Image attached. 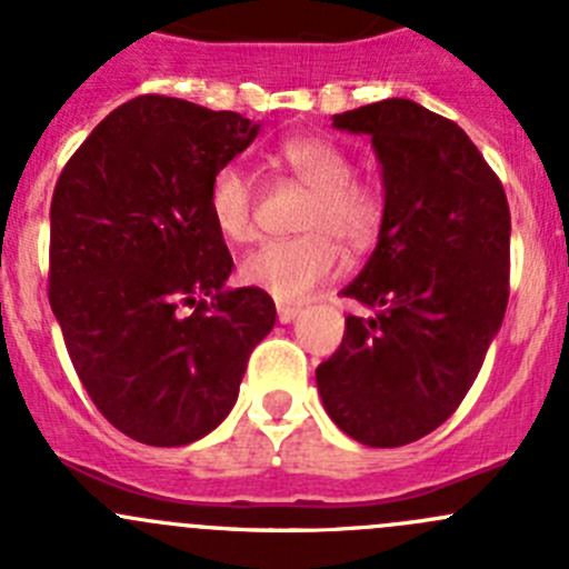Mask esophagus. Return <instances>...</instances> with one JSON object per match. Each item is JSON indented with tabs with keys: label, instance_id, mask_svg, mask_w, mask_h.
Returning a JSON list of instances; mask_svg holds the SVG:
<instances>
[{
	"label": "esophagus",
	"instance_id": "esophagus-1",
	"mask_svg": "<svg viewBox=\"0 0 569 569\" xmlns=\"http://www.w3.org/2000/svg\"><path fill=\"white\" fill-rule=\"evenodd\" d=\"M297 317H300V308L295 306H278V321L280 325H291Z\"/></svg>",
	"mask_w": 569,
	"mask_h": 569
}]
</instances>
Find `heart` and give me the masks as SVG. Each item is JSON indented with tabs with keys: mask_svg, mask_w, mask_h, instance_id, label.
I'll return each mask as SVG.
<instances>
[{
	"mask_svg": "<svg viewBox=\"0 0 569 569\" xmlns=\"http://www.w3.org/2000/svg\"><path fill=\"white\" fill-rule=\"evenodd\" d=\"M280 162L313 198L308 200L302 237L263 242L239 263V278L280 302H302L319 283L341 269V248L363 250L382 226V194L371 183L352 178L347 151L325 137H291L280 146ZM209 217L231 242H248L256 233V189L248 170L228 162L209 183Z\"/></svg>",
	"mask_w": 569,
	"mask_h": 569,
	"instance_id": "1",
	"label": "heart"
}]
</instances>
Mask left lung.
<instances>
[{
    "label": "left lung",
    "mask_w": 569,
    "mask_h": 569,
    "mask_svg": "<svg viewBox=\"0 0 569 569\" xmlns=\"http://www.w3.org/2000/svg\"><path fill=\"white\" fill-rule=\"evenodd\" d=\"M371 137L386 192L377 248L341 289L371 317H347L317 369L341 432L375 449L438 429L473 386L509 300V203L455 120L410 99L332 114Z\"/></svg>",
    "instance_id": "obj_1"
}]
</instances>
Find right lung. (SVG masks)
Instances as JSON below:
<instances>
[{
  "instance_id": "add662e5",
  "label": "right lung",
  "mask_w": 569,
  "mask_h": 569,
  "mask_svg": "<svg viewBox=\"0 0 569 569\" xmlns=\"http://www.w3.org/2000/svg\"><path fill=\"white\" fill-rule=\"evenodd\" d=\"M261 123L168 96L109 112L51 198L49 302L101 416L148 446L206 438L233 410L274 327L261 289H228L233 258L209 183Z\"/></svg>"
}]
</instances>
